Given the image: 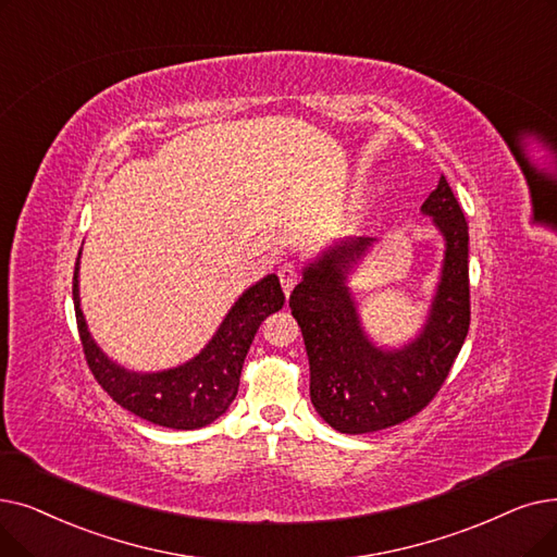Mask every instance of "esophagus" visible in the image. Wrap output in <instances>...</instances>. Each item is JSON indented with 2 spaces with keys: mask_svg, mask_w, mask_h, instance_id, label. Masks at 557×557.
<instances>
[{
  "mask_svg": "<svg viewBox=\"0 0 557 557\" xmlns=\"http://www.w3.org/2000/svg\"><path fill=\"white\" fill-rule=\"evenodd\" d=\"M277 277H280V284H282V288H284V294L288 296L294 292V286L298 284V280H300V271H298V265L296 263H282L280 265V271H277Z\"/></svg>",
  "mask_w": 557,
  "mask_h": 557,
  "instance_id": "34e87169",
  "label": "esophagus"
}]
</instances>
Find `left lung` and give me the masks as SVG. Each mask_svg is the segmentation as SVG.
Wrapping results in <instances>:
<instances>
[{
	"mask_svg": "<svg viewBox=\"0 0 557 557\" xmlns=\"http://www.w3.org/2000/svg\"><path fill=\"white\" fill-rule=\"evenodd\" d=\"M446 238V259L428 325L403 350L375 348L359 327L344 284L350 263L371 244L357 238L311 263L288 307L309 357V396L334 430L364 434L417 417L442 389L471 323L469 225L442 175L421 207Z\"/></svg>",
	"mask_w": 557,
	"mask_h": 557,
	"instance_id": "8db88e82",
	"label": "left lung"
}]
</instances>
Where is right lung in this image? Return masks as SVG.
I'll list each match as a JSON object with an SVG mask.
<instances>
[{
	"label": "right lung",
	"mask_w": 557,
	"mask_h": 557,
	"mask_svg": "<svg viewBox=\"0 0 557 557\" xmlns=\"http://www.w3.org/2000/svg\"><path fill=\"white\" fill-rule=\"evenodd\" d=\"M82 255V252H79ZM79 259L72 277V300L86 364L102 389L132 414L154 425L196 430L225 414L238 392L240 369L263 319L282 309L277 275L263 277L238 298L209 346L186 364L161 373H132L113 364L92 344L79 307Z\"/></svg>",
	"instance_id": "right-lung-1"
}]
</instances>
